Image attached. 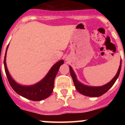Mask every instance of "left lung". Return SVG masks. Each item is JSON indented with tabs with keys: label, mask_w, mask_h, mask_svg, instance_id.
<instances>
[{
	"label": "left lung",
	"mask_w": 125,
	"mask_h": 125,
	"mask_svg": "<svg viewBox=\"0 0 125 125\" xmlns=\"http://www.w3.org/2000/svg\"><path fill=\"white\" fill-rule=\"evenodd\" d=\"M121 61L120 62V65L119 67L118 71L117 72L115 76L113 79L108 83L100 87H91L88 86H85L79 83L77 79H76V76L75 75L74 73L73 70L71 68V67H69V70H70L71 76L72 77L73 80L75 88L77 89V91L78 92L80 93L81 94H82L83 95L87 96L90 97H98L100 96L103 95V94L106 93L107 91L113 86V85L116 82L117 78H118L119 75L120 73V71H121Z\"/></svg>",
	"instance_id": "8db88e82"
}]
</instances>
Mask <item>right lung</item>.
Instances as JSON below:
<instances>
[{"instance_id":"add662e5","label":"right lung","mask_w":125,"mask_h":125,"mask_svg":"<svg viewBox=\"0 0 125 125\" xmlns=\"http://www.w3.org/2000/svg\"><path fill=\"white\" fill-rule=\"evenodd\" d=\"M8 46L7 47L5 57H4V59H5L4 68H5L7 78L8 79L10 85L12 88V89L19 95L29 100H32V101H41L48 98L52 93L55 78L61 65L64 63V61L61 60L55 64L52 67L46 77L39 83L33 86H21L16 83L13 80L12 78H11L10 75L9 73L8 69L6 66V62H5L7 50Z\"/></svg>"}]
</instances>
